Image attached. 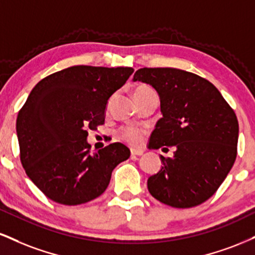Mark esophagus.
<instances>
[{"instance_id":"1","label":"esophagus","mask_w":255,"mask_h":255,"mask_svg":"<svg viewBox=\"0 0 255 255\" xmlns=\"http://www.w3.org/2000/svg\"><path fill=\"white\" fill-rule=\"evenodd\" d=\"M130 153H131V155H142L143 154V151H142V149L131 148L130 149Z\"/></svg>"}]
</instances>
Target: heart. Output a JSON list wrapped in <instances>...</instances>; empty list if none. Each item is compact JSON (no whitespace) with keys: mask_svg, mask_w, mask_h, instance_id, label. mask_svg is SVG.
Wrapping results in <instances>:
<instances>
[{"mask_svg":"<svg viewBox=\"0 0 255 255\" xmlns=\"http://www.w3.org/2000/svg\"><path fill=\"white\" fill-rule=\"evenodd\" d=\"M152 89L149 87H146V85H139V87L135 88L134 90V96H139V95H145L148 93H152ZM143 134H145V130L140 127H125L120 130V137L122 140L127 141L130 145H139V143L142 141Z\"/></svg>","mask_w":255,"mask_h":255,"instance_id":"heart-1","label":"heart"}]
</instances>
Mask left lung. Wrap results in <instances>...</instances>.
I'll list each match as a JSON object with an SVG mask.
<instances>
[{
  "mask_svg": "<svg viewBox=\"0 0 255 255\" xmlns=\"http://www.w3.org/2000/svg\"><path fill=\"white\" fill-rule=\"evenodd\" d=\"M133 81L152 85L160 98L162 118L148 148H176L173 158L160 155V171L147 180L149 194L173 208L202 204L234 165L239 139L234 110L215 85L184 70L143 67Z\"/></svg>",
  "mask_w": 255,
  "mask_h": 255,
  "instance_id": "obj_1",
  "label": "left lung"
}]
</instances>
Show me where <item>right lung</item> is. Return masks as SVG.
Returning <instances> with one entry per match:
<instances>
[{"mask_svg": "<svg viewBox=\"0 0 255 255\" xmlns=\"http://www.w3.org/2000/svg\"><path fill=\"white\" fill-rule=\"evenodd\" d=\"M134 72L131 67L77 65L41 79L16 120L21 164L52 201L87 203L108 188L113 170L130 151L110 143L94 154L88 130L104 124L108 100Z\"/></svg>", "mask_w": 255, "mask_h": 255, "instance_id": "obj_1", "label": "right lung"}]
</instances>
